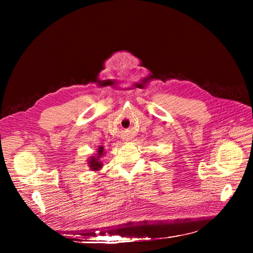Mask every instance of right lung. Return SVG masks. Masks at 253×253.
Here are the masks:
<instances>
[{
	"label": "right lung",
	"instance_id": "right-lung-1",
	"mask_svg": "<svg viewBox=\"0 0 253 253\" xmlns=\"http://www.w3.org/2000/svg\"><path fill=\"white\" fill-rule=\"evenodd\" d=\"M105 153L106 152L104 151L103 147H102V145H100V147L97 149L96 154H93V155L88 157L87 166L89 167V169L91 171L97 172V171H100V169H102V167H103L102 157L104 156Z\"/></svg>",
	"mask_w": 253,
	"mask_h": 253
}]
</instances>
